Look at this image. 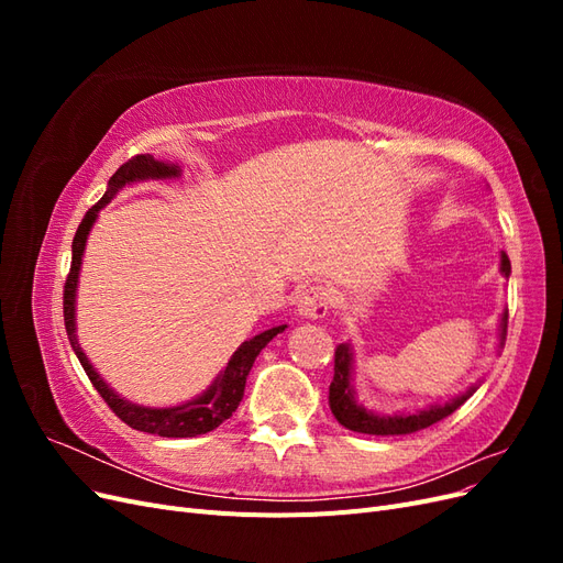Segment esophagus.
Segmentation results:
<instances>
[{
    "label": "esophagus",
    "instance_id": "1",
    "mask_svg": "<svg viewBox=\"0 0 563 563\" xmlns=\"http://www.w3.org/2000/svg\"><path fill=\"white\" fill-rule=\"evenodd\" d=\"M333 305V296L327 286H310L305 288L302 296L298 298V314L302 319H323L329 314Z\"/></svg>",
    "mask_w": 563,
    "mask_h": 563
}]
</instances>
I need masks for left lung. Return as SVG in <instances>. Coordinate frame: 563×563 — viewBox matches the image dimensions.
<instances>
[{
    "instance_id": "left-lung-1",
    "label": "left lung",
    "mask_w": 563,
    "mask_h": 563,
    "mask_svg": "<svg viewBox=\"0 0 563 563\" xmlns=\"http://www.w3.org/2000/svg\"><path fill=\"white\" fill-rule=\"evenodd\" d=\"M500 272L505 277H509V272H512L507 253H503V258H500ZM505 335H507V312H503V321H500V340H505ZM350 380H352V350L345 343V345L335 347V368H333V380L329 387L331 411H333L335 420L343 424V428H347L352 432H362V434H376V437L411 434V432L430 428V424L444 420L453 411H457V408L463 406L476 391V387H470L465 395L455 397L453 401H449L444 406H430L418 413L378 416L373 411H366L364 406L354 401V391H352Z\"/></svg>"
}]
</instances>
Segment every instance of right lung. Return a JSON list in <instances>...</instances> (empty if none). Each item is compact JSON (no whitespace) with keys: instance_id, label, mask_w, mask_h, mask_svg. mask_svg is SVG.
<instances>
[{"instance_id":"add662e5","label":"right lung","mask_w":563,"mask_h":563,"mask_svg":"<svg viewBox=\"0 0 563 563\" xmlns=\"http://www.w3.org/2000/svg\"><path fill=\"white\" fill-rule=\"evenodd\" d=\"M178 174H180V168L176 164L157 162L152 155H135L126 164L119 166L108 183V192L87 211V216L81 218V223L75 232L73 265H70V272H67L65 288H63L65 331H67V338H70V345L77 354L81 368L87 371V376H89L91 385L98 389V395L106 399V404L112 408V413L117 418H122L129 428L147 432V434L174 437V439L207 434V432L216 430L220 422L228 420L236 411V406H240V401L244 397L246 378H249V371L255 362V356L261 354V350L269 343L272 338L286 329V327H275V329L263 331L258 335L244 340V343L236 347V352L230 356L228 366L220 371L216 383L207 391H203L201 397L187 401V404H180V406H172V408H150V406L131 404V401L119 397L117 391H112L106 385V380L93 371V366L89 364L87 354L81 352V347L77 343V335H75V296H77V279H79L84 246H87V236L96 223V216L119 190H122L124 185H129L133 180H147V178H176Z\"/></svg>"}]
</instances>
